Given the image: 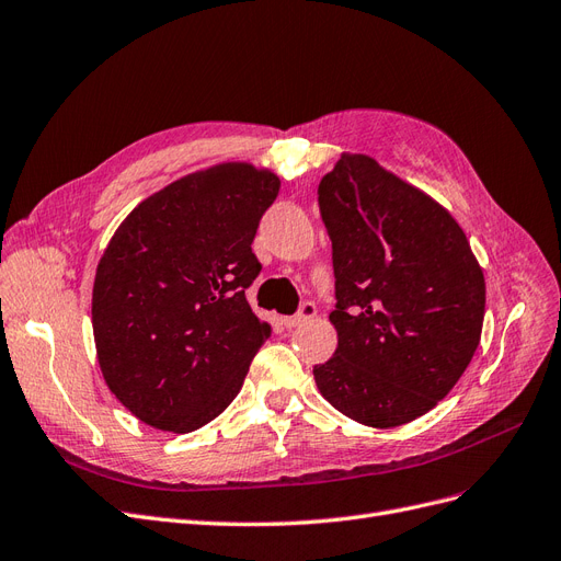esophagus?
<instances>
[{
  "mask_svg": "<svg viewBox=\"0 0 561 561\" xmlns=\"http://www.w3.org/2000/svg\"><path fill=\"white\" fill-rule=\"evenodd\" d=\"M316 313H318L316 304H313V301H304V304L299 306L297 316H293V318H285V320H283V324L287 327V330H293V327H299V324L308 322L311 318H316Z\"/></svg>",
  "mask_w": 561,
  "mask_h": 561,
  "instance_id": "1",
  "label": "esophagus"
}]
</instances>
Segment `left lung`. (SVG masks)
I'll list each match as a JSON object with an SVG mask.
<instances>
[{
    "label": "left lung",
    "mask_w": 561,
    "mask_h": 561,
    "mask_svg": "<svg viewBox=\"0 0 561 561\" xmlns=\"http://www.w3.org/2000/svg\"><path fill=\"white\" fill-rule=\"evenodd\" d=\"M332 241L336 353L313 366L320 394L369 427H399L446 397L476 353L485 278L446 208L366 156L318 185Z\"/></svg>",
    "instance_id": "left-lung-1"
}]
</instances>
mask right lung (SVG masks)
<instances>
[{
    "label": "right lung",
    "mask_w": 561,
    "mask_h": 561,
    "mask_svg": "<svg viewBox=\"0 0 561 561\" xmlns=\"http://www.w3.org/2000/svg\"><path fill=\"white\" fill-rule=\"evenodd\" d=\"M272 171L227 162L167 185L96 266L92 330L108 390L141 422L187 434L218 417L272 336L245 301L253 243L278 197Z\"/></svg>",
    "instance_id": "right-lung-1"
}]
</instances>
